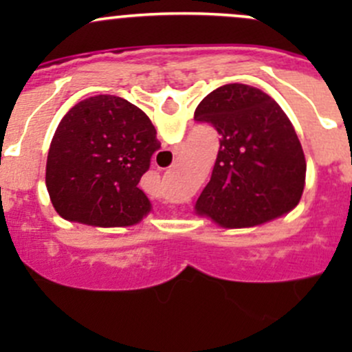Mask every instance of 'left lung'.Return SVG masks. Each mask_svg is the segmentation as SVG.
<instances>
[{
  "instance_id": "obj_1",
  "label": "left lung",
  "mask_w": 352,
  "mask_h": 352,
  "mask_svg": "<svg viewBox=\"0 0 352 352\" xmlns=\"http://www.w3.org/2000/svg\"><path fill=\"white\" fill-rule=\"evenodd\" d=\"M218 134L211 180L194 211L226 230L254 228L293 211L303 196L307 162L293 124L258 88L228 83L194 112Z\"/></svg>"
}]
</instances>
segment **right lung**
Instances as JSON below:
<instances>
[{
    "instance_id": "obj_1",
    "label": "right lung",
    "mask_w": 352,
    "mask_h": 352,
    "mask_svg": "<svg viewBox=\"0 0 352 352\" xmlns=\"http://www.w3.org/2000/svg\"><path fill=\"white\" fill-rule=\"evenodd\" d=\"M160 148L140 107L97 95L66 112L52 136L45 187L61 218L100 228L138 225L151 202L138 187Z\"/></svg>"
}]
</instances>
